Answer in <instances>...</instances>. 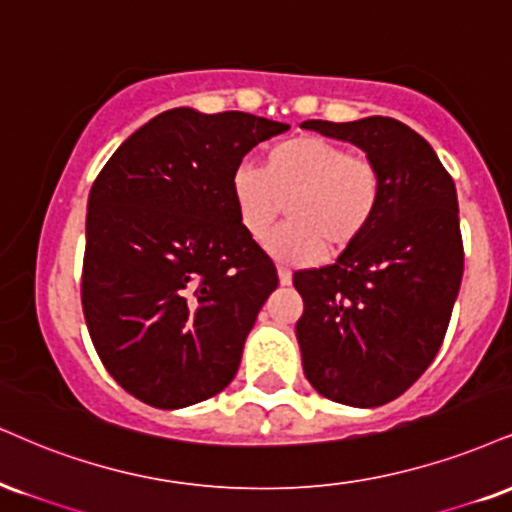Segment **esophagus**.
Returning <instances> with one entry per match:
<instances>
[{"instance_id": "obj_1", "label": "esophagus", "mask_w": 512, "mask_h": 512, "mask_svg": "<svg viewBox=\"0 0 512 512\" xmlns=\"http://www.w3.org/2000/svg\"><path fill=\"white\" fill-rule=\"evenodd\" d=\"M279 281H281V286H291V281H293V274L288 272L286 267H279Z\"/></svg>"}]
</instances>
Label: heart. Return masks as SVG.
Wrapping results in <instances>:
<instances>
[{
    "label": "heart",
    "mask_w": 512,
    "mask_h": 512,
    "mask_svg": "<svg viewBox=\"0 0 512 512\" xmlns=\"http://www.w3.org/2000/svg\"><path fill=\"white\" fill-rule=\"evenodd\" d=\"M384 178L377 164L353 157L348 147L322 135H298L267 150L264 164H240L231 176V197L238 221L250 238L260 240L279 219L281 226L264 240V250L283 264H310L329 250H343L372 226Z\"/></svg>",
    "instance_id": "obj_1"
}]
</instances>
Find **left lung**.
<instances>
[{"instance_id": "8db88e82", "label": "left lung", "mask_w": 512, "mask_h": 512, "mask_svg": "<svg viewBox=\"0 0 512 512\" xmlns=\"http://www.w3.org/2000/svg\"><path fill=\"white\" fill-rule=\"evenodd\" d=\"M300 126L360 147L384 178L372 226L334 264L293 274L307 381L334 403L377 408L422 377L451 322L465 260L455 183L432 145L389 116Z\"/></svg>"}]
</instances>
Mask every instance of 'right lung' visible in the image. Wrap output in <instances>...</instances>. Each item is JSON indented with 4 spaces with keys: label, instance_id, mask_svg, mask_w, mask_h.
<instances>
[{
    "label": "right lung",
    "instance_id": "obj_1",
    "mask_svg": "<svg viewBox=\"0 0 512 512\" xmlns=\"http://www.w3.org/2000/svg\"><path fill=\"white\" fill-rule=\"evenodd\" d=\"M288 123L245 112H162L102 166L88 197L83 315L102 365L152 408L217 396L279 286L240 226L231 176Z\"/></svg>",
    "mask_w": 512,
    "mask_h": 512
}]
</instances>
